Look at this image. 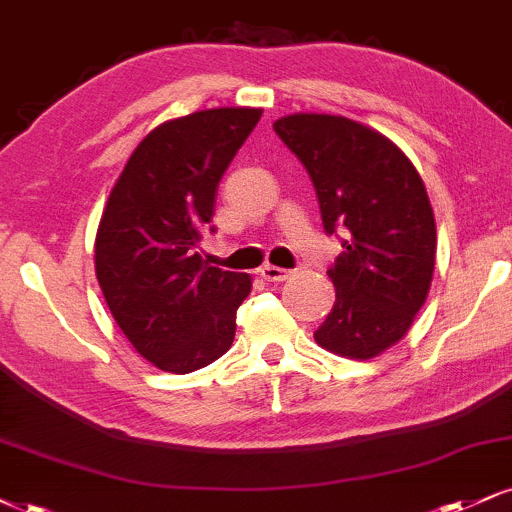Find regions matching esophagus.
<instances>
[{"mask_svg": "<svg viewBox=\"0 0 512 512\" xmlns=\"http://www.w3.org/2000/svg\"><path fill=\"white\" fill-rule=\"evenodd\" d=\"M260 276L264 281H272V283H281L286 281L288 276H291V272L288 269H281V267H272V264H267V267L260 269Z\"/></svg>", "mask_w": 512, "mask_h": 512, "instance_id": "1", "label": "esophagus"}]
</instances>
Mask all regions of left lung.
<instances>
[{
	"mask_svg": "<svg viewBox=\"0 0 512 512\" xmlns=\"http://www.w3.org/2000/svg\"><path fill=\"white\" fill-rule=\"evenodd\" d=\"M274 131L315 183L326 233L348 238L326 272L336 303L315 341L372 360L408 334L427 300L436 221L420 171L384 133L334 114H288Z\"/></svg>",
	"mask_w": 512,
	"mask_h": 512,
	"instance_id": "obj_1",
	"label": "left lung"
}]
</instances>
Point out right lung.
I'll return each mask as SVG.
<instances>
[{
	"label": "right lung",
	"instance_id": "add662e5",
	"mask_svg": "<svg viewBox=\"0 0 512 512\" xmlns=\"http://www.w3.org/2000/svg\"><path fill=\"white\" fill-rule=\"evenodd\" d=\"M260 116L255 107H219L159 123L128 157L104 205L97 281L131 346L162 372L207 367L236 336L252 279L209 267L197 248L221 176Z\"/></svg>",
	"mask_w": 512,
	"mask_h": 512
}]
</instances>
